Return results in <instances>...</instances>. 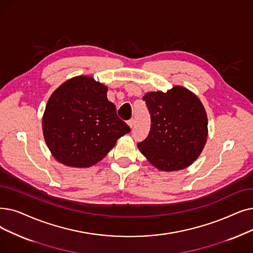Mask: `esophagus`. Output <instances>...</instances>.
I'll list each match as a JSON object with an SVG mask.
<instances>
[{
	"instance_id": "esophagus-1",
	"label": "esophagus",
	"mask_w": 253,
	"mask_h": 253,
	"mask_svg": "<svg viewBox=\"0 0 253 253\" xmlns=\"http://www.w3.org/2000/svg\"><path fill=\"white\" fill-rule=\"evenodd\" d=\"M127 124H128V126L130 127V128H132L133 126H134V120L133 119H131V120H129L128 122H127Z\"/></svg>"
}]
</instances>
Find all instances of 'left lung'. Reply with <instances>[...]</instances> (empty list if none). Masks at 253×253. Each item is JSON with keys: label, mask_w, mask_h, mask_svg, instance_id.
<instances>
[{"label": "left lung", "mask_w": 253, "mask_h": 253, "mask_svg": "<svg viewBox=\"0 0 253 253\" xmlns=\"http://www.w3.org/2000/svg\"><path fill=\"white\" fill-rule=\"evenodd\" d=\"M151 115L148 137L138 150L157 169L174 171L199 158L208 138L206 109L195 94L182 85L166 93L148 92L142 97Z\"/></svg>", "instance_id": "1"}]
</instances>
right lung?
<instances>
[{
	"instance_id": "right-lung-1",
	"label": "right lung",
	"mask_w": 253,
	"mask_h": 253,
	"mask_svg": "<svg viewBox=\"0 0 253 253\" xmlns=\"http://www.w3.org/2000/svg\"><path fill=\"white\" fill-rule=\"evenodd\" d=\"M107 86L79 75L50 95L42 130L51 155L66 167L90 168L102 160L117 140L130 132L107 100Z\"/></svg>"
}]
</instances>
